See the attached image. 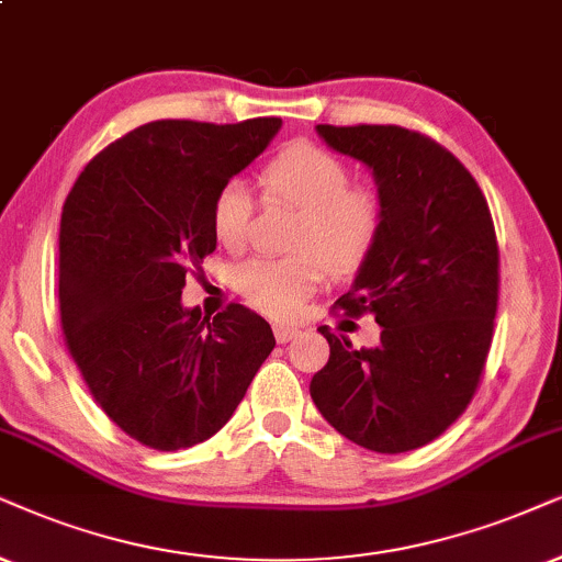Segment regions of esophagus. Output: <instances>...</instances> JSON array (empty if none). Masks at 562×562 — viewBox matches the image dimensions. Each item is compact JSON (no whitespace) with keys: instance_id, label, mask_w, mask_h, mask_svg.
<instances>
[{"instance_id":"1","label":"esophagus","mask_w":562,"mask_h":562,"mask_svg":"<svg viewBox=\"0 0 562 562\" xmlns=\"http://www.w3.org/2000/svg\"><path fill=\"white\" fill-rule=\"evenodd\" d=\"M295 334H297V326H290V324H274V337H277V342H280V345L290 342V339H293Z\"/></svg>"}]
</instances>
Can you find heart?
Here are the masks:
<instances>
[{
    "instance_id": "obj_1",
    "label": "heart",
    "mask_w": 562,
    "mask_h": 562,
    "mask_svg": "<svg viewBox=\"0 0 562 562\" xmlns=\"http://www.w3.org/2000/svg\"><path fill=\"white\" fill-rule=\"evenodd\" d=\"M267 196L285 199L301 210L290 233L288 257H251L231 269L236 293L272 316H288L329 272H352L371 254L381 231L379 194L350 187V170L337 155L295 142L274 155L259 176ZM251 194L233 179L215 191L210 223L225 248L244 244L251 220Z\"/></svg>"
}]
</instances>
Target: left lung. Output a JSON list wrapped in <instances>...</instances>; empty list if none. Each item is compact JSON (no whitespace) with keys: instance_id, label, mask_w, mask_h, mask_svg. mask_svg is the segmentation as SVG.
I'll use <instances>...</instances> for the list:
<instances>
[{"instance_id":"left-lung-1","label":"left lung","mask_w":562,"mask_h":562,"mask_svg":"<svg viewBox=\"0 0 562 562\" xmlns=\"http://www.w3.org/2000/svg\"><path fill=\"white\" fill-rule=\"evenodd\" d=\"M334 153L371 170L381 231L339 297L373 314L375 347L331 334L311 400L347 440L379 453L420 449L470 404L493 342L498 240L477 181L449 150L402 126H329Z\"/></svg>"}]
</instances>
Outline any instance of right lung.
<instances>
[{
  "label": "right lung",
  "mask_w": 562,
  "mask_h": 562,
  "mask_svg": "<svg viewBox=\"0 0 562 562\" xmlns=\"http://www.w3.org/2000/svg\"><path fill=\"white\" fill-rule=\"evenodd\" d=\"M282 119H166L95 155L59 228L67 347L101 409L158 451L202 443L231 420L274 350L265 318L233 303L215 318L181 303L187 269L215 251V191L251 166Z\"/></svg>",
  "instance_id": "add662e5"
}]
</instances>
